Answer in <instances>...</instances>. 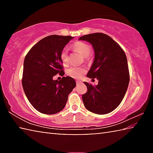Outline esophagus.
Instances as JSON below:
<instances>
[{
    "mask_svg": "<svg viewBox=\"0 0 153 153\" xmlns=\"http://www.w3.org/2000/svg\"><path fill=\"white\" fill-rule=\"evenodd\" d=\"M76 84H77V85H78V84H81V82L78 81V80H77V81H76Z\"/></svg>",
    "mask_w": 153,
    "mask_h": 153,
    "instance_id": "1",
    "label": "esophagus"
}]
</instances>
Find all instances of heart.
Masks as SVG:
<instances>
[{
	"instance_id": "1",
	"label": "heart",
	"mask_w": 153,
	"mask_h": 153,
	"mask_svg": "<svg viewBox=\"0 0 153 153\" xmlns=\"http://www.w3.org/2000/svg\"><path fill=\"white\" fill-rule=\"evenodd\" d=\"M74 50L78 52L79 54L84 56L86 60H88L90 56V46L87 43L84 42H77L72 45ZM60 58L62 63L64 65H67L69 64L68 50L67 48H63L60 54ZM86 69L84 67H71L67 71V74L75 79H79L86 73Z\"/></svg>"
}]
</instances>
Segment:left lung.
Returning a JSON list of instances; mask_svg holds the SVG:
<instances>
[{"label": "left lung", "instance_id": "8db88e82", "mask_svg": "<svg viewBox=\"0 0 153 153\" xmlns=\"http://www.w3.org/2000/svg\"><path fill=\"white\" fill-rule=\"evenodd\" d=\"M94 50V61L87 77L98 80V85L84 82L87 92L82 95L86 109L98 115L112 112L121 102L128 89L129 73L126 53L119 44L103 33L84 35Z\"/></svg>", "mask_w": 153, "mask_h": 153}]
</instances>
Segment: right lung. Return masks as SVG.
Here are the masks:
<instances>
[{
  "instance_id": "obj_1",
  "label": "right lung",
  "mask_w": 153,
  "mask_h": 153,
  "mask_svg": "<svg viewBox=\"0 0 153 153\" xmlns=\"http://www.w3.org/2000/svg\"><path fill=\"white\" fill-rule=\"evenodd\" d=\"M73 37L51 35L33 46L25 56L22 86L30 104L46 115L60 112L65 106L68 96L76 86L73 77L67 76L54 80L57 73L64 76L60 54Z\"/></svg>"
}]
</instances>
